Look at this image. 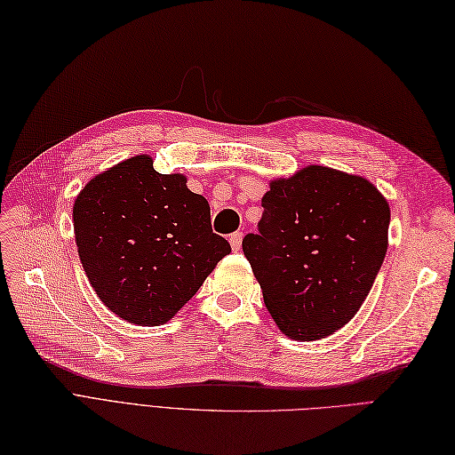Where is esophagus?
<instances>
[{"label": "esophagus", "instance_id": "obj_1", "mask_svg": "<svg viewBox=\"0 0 455 455\" xmlns=\"http://www.w3.org/2000/svg\"><path fill=\"white\" fill-rule=\"evenodd\" d=\"M241 243H243V231H235L233 233V235L229 237V244H231V249L233 251H241Z\"/></svg>", "mask_w": 455, "mask_h": 455}]
</instances>
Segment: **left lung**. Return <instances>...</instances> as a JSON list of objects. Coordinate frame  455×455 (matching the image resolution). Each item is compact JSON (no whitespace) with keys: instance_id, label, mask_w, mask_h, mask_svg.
<instances>
[{"instance_id":"8db88e82","label":"left lung","mask_w":455,"mask_h":455,"mask_svg":"<svg viewBox=\"0 0 455 455\" xmlns=\"http://www.w3.org/2000/svg\"><path fill=\"white\" fill-rule=\"evenodd\" d=\"M243 252L283 335L317 340L360 310L385 260L390 206L370 180L310 164L269 181Z\"/></svg>"}]
</instances>
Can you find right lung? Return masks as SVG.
Segmentation results:
<instances>
[{
	"label": "right lung",
	"mask_w": 455,
	"mask_h": 455,
	"mask_svg": "<svg viewBox=\"0 0 455 455\" xmlns=\"http://www.w3.org/2000/svg\"><path fill=\"white\" fill-rule=\"evenodd\" d=\"M80 262L107 308L128 323L170 322L199 291L229 243L183 174H158L149 155L93 176L72 206Z\"/></svg>",
	"instance_id": "1"
}]
</instances>
